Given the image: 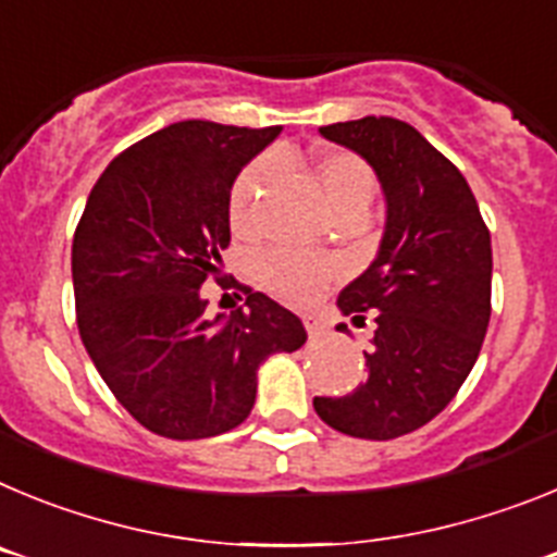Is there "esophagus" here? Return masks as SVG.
<instances>
[{
  "label": "esophagus",
  "mask_w": 557,
  "mask_h": 557,
  "mask_svg": "<svg viewBox=\"0 0 557 557\" xmlns=\"http://www.w3.org/2000/svg\"><path fill=\"white\" fill-rule=\"evenodd\" d=\"M304 326H307V332L312 334V337H321V334H326V326H323V323L318 321L314 314H307V318H304Z\"/></svg>",
  "instance_id": "esophagus-1"
}]
</instances>
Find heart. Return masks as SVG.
<instances>
[{
	"label": "heart",
	"instance_id": "1",
	"mask_svg": "<svg viewBox=\"0 0 557 557\" xmlns=\"http://www.w3.org/2000/svg\"><path fill=\"white\" fill-rule=\"evenodd\" d=\"M314 175L323 189L329 209L339 211L348 206H368L373 198V172L351 152H326L314 164ZM270 181V161H256L236 178L231 189V225L239 234H250L259 225L264 186ZM343 273L332 259L293 253V250H270L259 259V278L282 295L284 301L309 304L321 298L323 289Z\"/></svg>",
	"mask_w": 557,
	"mask_h": 557
}]
</instances>
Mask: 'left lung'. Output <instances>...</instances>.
<instances>
[{
  "instance_id": "1",
  "label": "left lung",
  "mask_w": 557,
  "mask_h": 557,
  "mask_svg": "<svg viewBox=\"0 0 557 557\" xmlns=\"http://www.w3.org/2000/svg\"><path fill=\"white\" fill-rule=\"evenodd\" d=\"M321 136L376 172L385 231L376 259L337 298L357 326L366 314L376 323L368 379L312 405L343 435L393 441L444 410L480 357L491 321V234L460 170L407 122L362 116L321 127Z\"/></svg>"
}]
</instances>
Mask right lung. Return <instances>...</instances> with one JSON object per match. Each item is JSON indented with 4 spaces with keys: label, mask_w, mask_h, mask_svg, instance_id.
I'll list each match as a JSON object with an SVG mask.
<instances>
[{
    "label": "right lung",
    "mask_w": 557,
    "mask_h": 557,
    "mask_svg": "<svg viewBox=\"0 0 557 557\" xmlns=\"http://www.w3.org/2000/svg\"><path fill=\"white\" fill-rule=\"evenodd\" d=\"M278 133L175 122L116 156L86 200L72 243L81 339L116 401L161 437L239 426L259 366L307 343L301 318L264 293L214 318L200 293L231 243L236 175Z\"/></svg>",
    "instance_id": "1"
}]
</instances>
